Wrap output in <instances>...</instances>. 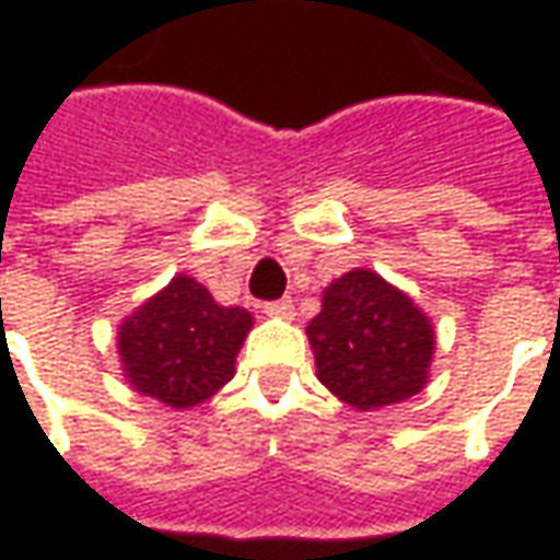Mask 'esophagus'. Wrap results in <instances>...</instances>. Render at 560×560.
Here are the masks:
<instances>
[{
    "label": "esophagus",
    "instance_id": "obj_1",
    "mask_svg": "<svg viewBox=\"0 0 560 560\" xmlns=\"http://www.w3.org/2000/svg\"><path fill=\"white\" fill-rule=\"evenodd\" d=\"M264 312L269 317H284V320H291L293 317V300L291 296H284V300H272V303L264 305Z\"/></svg>",
    "mask_w": 560,
    "mask_h": 560
}]
</instances>
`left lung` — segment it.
I'll return each mask as SVG.
<instances>
[{
    "instance_id": "8db88e82",
    "label": "left lung",
    "mask_w": 560,
    "mask_h": 560,
    "mask_svg": "<svg viewBox=\"0 0 560 560\" xmlns=\"http://www.w3.org/2000/svg\"><path fill=\"white\" fill-rule=\"evenodd\" d=\"M305 332L320 384L357 411L411 399L425 384L432 324L377 272L353 269L332 281Z\"/></svg>"
}]
</instances>
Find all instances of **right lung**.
Segmentation results:
<instances>
[{
  "label": "right lung",
  "mask_w": 560,
  "mask_h": 560,
  "mask_svg": "<svg viewBox=\"0 0 560 560\" xmlns=\"http://www.w3.org/2000/svg\"><path fill=\"white\" fill-rule=\"evenodd\" d=\"M248 329L245 308H224L203 284L176 276L119 327V357L138 393L191 408L231 381Z\"/></svg>",
  "instance_id": "right-lung-1"
}]
</instances>
